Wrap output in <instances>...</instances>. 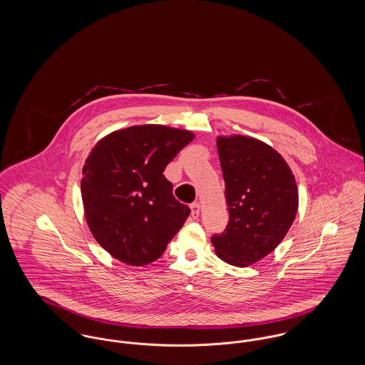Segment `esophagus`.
Here are the masks:
<instances>
[{"label":"esophagus","mask_w":365,"mask_h":365,"mask_svg":"<svg viewBox=\"0 0 365 365\" xmlns=\"http://www.w3.org/2000/svg\"><path fill=\"white\" fill-rule=\"evenodd\" d=\"M191 217L192 219H198V216H200V204L198 202H194V204H191Z\"/></svg>","instance_id":"esophagus-1"}]
</instances>
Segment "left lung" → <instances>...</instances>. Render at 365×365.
<instances>
[{
	"label": "left lung",
	"mask_w": 365,
	"mask_h": 365,
	"mask_svg": "<svg viewBox=\"0 0 365 365\" xmlns=\"http://www.w3.org/2000/svg\"><path fill=\"white\" fill-rule=\"evenodd\" d=\"M230 220L210 238L219 259L247 267L269 255L294 222L298 189L289 164L265 142L219 135Z\"/></svg>",
	"instance_id": "8db88e82"
}]
</instances>
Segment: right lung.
Segmentation results:
<instances>
[{
    "instance_id": "add662e5",
    "label": "right lung",
    "mask_w": 365,
    "mask_h": 365,
    "mask_svg": "<svg viewBox=\"0 0 365 365\" xmlns=\"http://www.w3.org/2000/svg\"><path fill=\"white\" fill-rule=\"evenodd\" d=\"M194 138L189 130L143 124L113 131L91 149L81 180L85 217L113 259L150 264L185 225L190 209L163 173Z\"/></svg>"
}]
</instances>
